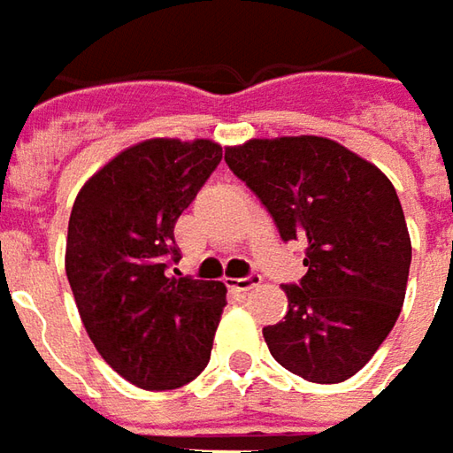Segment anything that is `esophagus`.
Listing matches in <instances>:
<instances>
[{"label":"esophagus","mask_w":453,"mask_h":453,"mask_svg":"<svg viewBox=\"0 0 453 453\" xmlns=\"http://www.w3.org/2000/svg\"><path fill=\"white\" fill-rule=\"evenodd\" d=\"M262 284V274H257V272H251L247 276H239V279H232V287L239 291H249L254 289V287H259Z\"/></svg>","instance_id":"obj_1"}]
</instances>
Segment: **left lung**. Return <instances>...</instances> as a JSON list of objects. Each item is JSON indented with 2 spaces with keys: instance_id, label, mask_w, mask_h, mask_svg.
Segmentation results:
<instances>
[{
  "instance_id": "obj_1",
  "label": "left lung",
  "mask_w": 453,
  "mask_h": 453,
  "mask_svg": "<svg viewBox=\"0 0 453 453\" xmlns=\"http://www.w3.org/2000/svg\"><path fill=\"white\" fill-rule=\"evenodd\" d=\"M224 162L279 236L306 244V274L284 287L287 317L264 326L272 357L317 384L354 376L389 336L406 294L411 242L396 189L324 136L251 139L226 149Z\"/></svg>"
}]
</instances>
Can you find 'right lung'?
Returning <instances> with one entry per match:
<instances>
[{
    "instance_id": "add662e5",
    "label": "right lung",
    "mask_w": 453,
    "mask_h": 453,
    "mask_svg": "<svg viewBox=\"0 0 453 453\" xmlns=\"http://www.w3.org/2000/svg\"><path fill=\"white\" fill-rule=\"evenodd\" d=\"M221 162L209 139H149L99 169L72 206L66 279L102 359L149 391L204 372L226 287L181 276L174 224Z\"/></svg>"
}]
</instances>
